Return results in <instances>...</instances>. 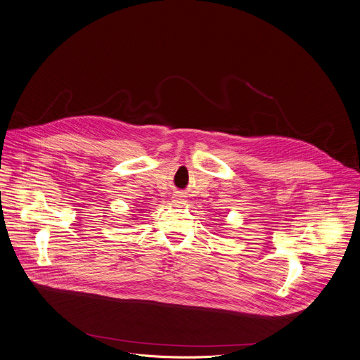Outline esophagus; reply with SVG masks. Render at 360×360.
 Returning a JSON list of instances; mask_svg holds the SVG:
<instances>
[{
  "label": "esophagus",
  "instance_id": "1",
  "mask_svg": "<svg viewBox=\"0 0 360 360\" xmlns=\"http://www.w3.org/2000/svg\"><path fill=\"white\" fill-rule=\"evenodd\" d=\"M181 198H183V196H176V198H174V202H176V203H183V199H181Z\"/></svg>",
  "mask_w": 360,
  "mask_h": 360
}]
</instances>
